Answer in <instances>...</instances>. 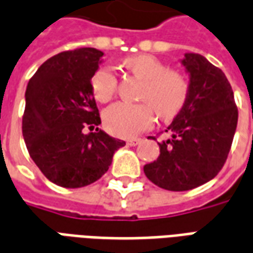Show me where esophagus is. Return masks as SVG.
I'll return each instance as SVG.
<instances>
[{"label":"esophagus","instance_id":"1","mask_svg":"<svg viewBox=\"0 0 253 253\" xmlns=\"http://www.w3.org/2000/svg\"><path fill=\"white\" fill-rule=\"evenodd\" d=\"M140 141H141V139H139V137H135V139H129V140L126 141V143H128L129 146H137Z\"/></svg>","mask_w":253,"mask_h":253}]
</instances>
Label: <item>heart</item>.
<instances>
[{"label":"heart","mask_w":253,"mask_h":253,"mask_svg":"<svg viewBox=\"0 0 253 253\" xmlns=\"http://www.w3.org/2000/svg\"><path fill=\"white\" fill-rule=\"evenodd\" d=\"M124 65L144 82L141 87V101L147 103L117 102L103 113L105 126L113 135L130 137L150 128L154 123V109L161 118L169 120L180 112L187 101L188 82L177 71H168V66L150 54L128 57ZM95 99L109 102L117 89V78L110 66H102L91 79Z\"/></svg>","instance_id":"heart-1"}]
</instances>
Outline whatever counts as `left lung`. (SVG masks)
Returning <instances> with one entry per match:
<instances>
[{
  "label": "left lung",
  "mask_w": 253,
  "mask_h": 253,
  "mask_svg": "<svg viewBox=\"0 0 253 253\" xmlns=\"http://www.w3.org/2000/svg\"><path fill=\"white\" fill-rule=\"evenodd\" d=\"M189 76L184 106L168 126L171 137L158 143L161 154L144 165L147 178L168 191H189L212 180L232 147L238 112L230 83L206 57L185 53Z\"/></svg>",
  "instance_id": "1"
}]
</instances>
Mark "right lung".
Returning a JSON list of instances; mask_svg holds the SVG:
<instances>
[{"instance_id":"add662e5","label":"right lung","mask_w":253,"mask_h":253,"mask_svg":"<svg viewBox=\"0 0 253 253\" xmlns=\"http://www.w3.org/2000/svg\"><path fill=\"white\" fill-rule=\"evenodd\" d=\"M103 53L94 47L62 51L38 68L26 89L23 137L30 157L51 182L82 188L99 180L125 141L101 124L91 79Z\"/></svg>"}]
</instances>
